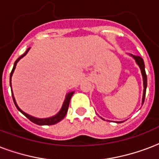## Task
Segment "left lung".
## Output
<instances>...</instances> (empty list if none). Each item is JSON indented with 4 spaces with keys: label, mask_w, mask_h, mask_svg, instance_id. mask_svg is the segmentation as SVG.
Listing matches in <instances>:
<instances>
[{
    "label": "left lung",
    "mask_w": 159,
    "mask_h": 159,
    "mask_svg": "<svg viewBox=\"0 0 159 159\" xmlns=\"http://www.w3.org/2000/svg\"><path fill=\"white\" fill-rule=\"evenodd\" d=\"M129 56L133 57L135 62L137 63L139 68H140L141 71V74H142V77H143V98H142V105L143 104L144 102V99H145V94H146V88H147V76H146V72H145V66H144V62H143V58L139 56H136V55L133 54H129ZM102 120L104 119L101 117ZM116 123H122L123 121H116Z\"/></svg>",
    "instance_id": "8db88e82"
}]
</instances>
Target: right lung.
<instances>
[{
  "mask_svg": "<svg viewBox=\"0 0 159 159\" xmlns=\"http://www.w3.org/2000/svg\"><path fill=\"white\" fill-rule=\"evenodd\" d=\"M30 49V48H29L27 49L25 53H24L23 55H21L20 57H19L18 59L16 60L15 63H14V67H13V69L11 71V77H10V85H11V77H12V75L14 73V71L16 69V64H17V62L20 61V60L23 57H25L27 53L29 52V50ZM12 88V87H11ZM11 93H12V97H13V101H14V103L16 105V108L18 109L19 111H20L21 113L23 114L24 116H26L27 118L30 120V121H32L33 123L36 124V125H55V124L58 123L59 121H61L62 119L64 118L65 116H66V114L67 112V110H68V106H69V103H70V100L72 98V95L74 93V92H68L67 95H66V97H65V100L63 103H62V106L60 109V111L57 112L55 116H51V117H48V118H36L34 116H32L30 115H29V114L25 113V111H23L21 110L20 107L18 106L17 103H16V101L15 99V97H14V94H13V92H12V90H11Z\"/></svg>",
  "mask_w": 159,
  "mask_h": 159,
  "instance_id": "add662e5",
  "label": "right lung"
}]
</instances>
